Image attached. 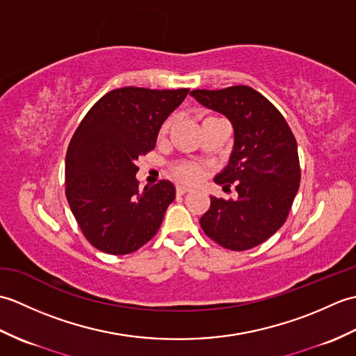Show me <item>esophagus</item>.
I'll return each mask as SVG.
<instances>
[{
    "label": "esophagus",
    "instance_id": "esophagus-1",
    "mask_svg": "<svg viewBox=\"0 0 356 356\" xmlns=\"http://www.w3.org/2000/svg\"><path fill=\"white\" fill-rule=\"evenodd\" d=\"M188 191H190V188H188V186H184V185H177V186H176L177 195H184V194L188 193Z\"/></svg>",
    "mask_w": 356,
    "mask_h": 356
}]
</instances>
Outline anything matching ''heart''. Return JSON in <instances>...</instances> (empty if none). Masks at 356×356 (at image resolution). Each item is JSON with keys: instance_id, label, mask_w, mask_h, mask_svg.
<instances>
[{"instance_id": "heart-1", "label": "heart", "mask_w": 356, "mask_h": 356, "mask_svg": "<svg viewBox=\"0 0 356 356\" xmlns=\"http://www.w3.org/2000/svg\"><path fill=\"white\" fill-rule=\"evenodd\" d=\"M170 127H171V119L165 120L163 125L161 127V131H159V136H161V138H163V136H165L166 133H168ZM172 176L176 177L177 180H180V182L195 184V182H197V180L202 179V176H203V168H202L200 165L184 162V163H179V165L174 166Z\"/></svg>"}]
</instances>
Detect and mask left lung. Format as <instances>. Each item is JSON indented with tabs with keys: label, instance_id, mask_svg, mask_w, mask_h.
<instances>
[{
	"label": "left lung",
	"instance_id": "obj_1",
	"mask_svg": "<svg viewBox=\"0 0 356 356\" xmlns=\"http://www.w3.org/2000/svg\"><path fill=\"white\" fill-rule=\"evenodd\" d=\"M203 107L222 113L234 128L228 165L214 182L236 184V200L211 195L203 232L231 251L259 246L282 228L300 186L297 140L274 105L248 86L193 90Z\"/></svg>",
	"mask_w": 356,
	"mask_h": 356
}]
</instances>
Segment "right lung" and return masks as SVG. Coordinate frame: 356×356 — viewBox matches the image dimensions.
<instances>
[{
    "mask_svg": "<svg viewBox=\"0 0 356 356\" xmlns=\"http://www.w3.org/2000/svg\"><path fill=\"white\" fill-rule=\"evenodd\" d=\"M190 88H116L82 119L65 156V195L86 238L113 255L156 236L176 197L170 180L139 188L136 161L156 147L162 124Z\"/></svg>",
    "mask_w": 356,
    "mask_h": 356,
    "instance_id": "add662e5",
    "label": "right lung"
}]
</instances>
